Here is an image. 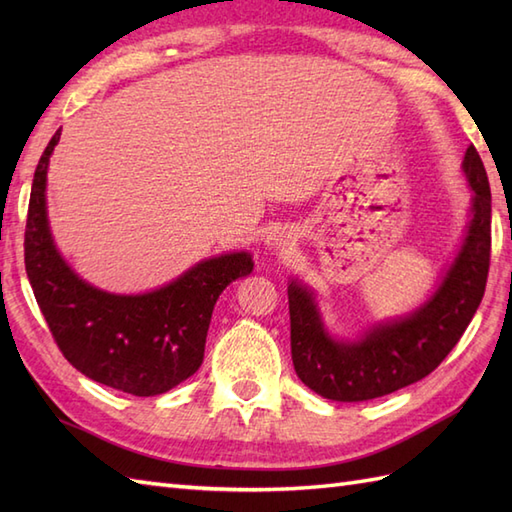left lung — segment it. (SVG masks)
<instances>
[{
  "mask_svg": "<svg viewBox=\"0 0 512 512\" xmlns=\"http://www.w3.org/2000/svg\"><path fill=\"white\" fill-rule=\"evenodd\" d=\"M462 167L473 189L469 231L438 290L409 317L374 325L358 341H336L323 328L312 292L299 281L288 286L292 363L301 383L319 396L361 402L418 383L469 328L491 266V187L473 145Z\"/></svg>",
  "mask_w": 512,
  "mask_h": 512,
  "instance_id": "1",
  "label": "left lung"
}]
</instances>
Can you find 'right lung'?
Listing matches in <instances>:
<instances>
[{"label":"right lung","instance_id":"right-lung-1","mask_svg":"<svg viewBox=\"0 0 512 512\" xmlns=\"http://www.w3.org/2000/svg\"><path fill=\"white\" fill-rule=\"evenodd\" d=\"M52 136L32 178L24 257L26 273L54 343L81 374L132 396H156L198 372L217 297L250 275L248 253L195 264L176 281L145 295H112L94 288L63 262L46 213Z\"/></svg>","mask_w":512,"mask_h":512}]
</instances>
